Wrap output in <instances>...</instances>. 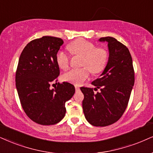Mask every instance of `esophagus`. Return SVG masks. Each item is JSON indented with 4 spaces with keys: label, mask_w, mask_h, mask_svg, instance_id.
Returning <instances> with one entry per match:
<instances>
[{
    "label": "esophagus",
    "mask_w": 153,
    "mask_h": 153,
    "mask_svg": "<svg viewBox=\"0 0 153 153\" xmlns=\"http://www.w3.org/2000/svg\"><path fill=\"white\" fill-rule=\"evenodd\" d=\"M74 86H75V89H76V91H79V87L78 86L75 85Z\"/></svg>",
    "instance_id": "esophagus-1"
}]
</instances>
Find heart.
<instances>
[{
  "mask_svg": "<svg viewBox=\"0 0 153 153\" xmlns=\"http://www.w3.org/2000/svg\"><path fill=\"white\" fill-rule=\"evenodd\" d=\"M68 49L74 54L83 56L82 68H72L64 74L62 78L66 82L79 84L89 76L90 71L93 74L101 72L108 62V52L103 48H97L93 42L85 39H77L68 45ZM56 63L61 69L68 67L69 55L67 52L59 50L56 55ZM90 70L89 71V69Z\"/></svg>",
  "mask_w": 153,
  "mask_h": 153,
  "instance_id": "1",
  "label": "heart"
}]
</instances>
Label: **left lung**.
I'll list each match as a JSON object with an SVG mask.
<instances>
[{"instance_id": "1", "label": "left lung", "mask_w": 153, "mask_h": 153, "mask_svg": "<svg viewBox=\"0 0 153 153\" xmlns=\"http://www.w3.org/2000/svg\"><path fill=\"white\" fill-rule=\"evenodd\" d=\"M106 42L108 59L104 70L91 82L100 91L81 87L84 98L83 111L87 121L94 126H106L116 122L126 111L135 82L133 60L128 49L112 37H101Z\"/></svg>"}]
</instances>
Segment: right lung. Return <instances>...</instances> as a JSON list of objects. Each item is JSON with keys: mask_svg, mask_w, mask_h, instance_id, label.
Returning <instances> with one entry per match:
<instances>
[{"mask_svg": "<svg viewBox=\"0 0 153 153\" xmlns=\"http://www.w3.org/2000/svg\"><path fill=\"white\" fill-rule=\"evenodd\" d=\"M61 38L44 36L25 47L16 74V84L22 107L32 120L40 125H54L66 114L65 103L74 94L69 82L56 83L59 75L56 55L63 45ZM53 86V85H52Z\"/></svg>", "mask_w": 153, "mask_h": 153, "instance_id": "right-lung-1", "label": "right lung"}]
</instances>
